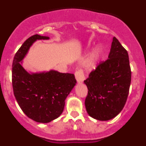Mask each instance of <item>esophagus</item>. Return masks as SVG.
Segmentation results:
<instances>
[{
  "label": "esophagus",
  "mask_w": 146,
  "mask_h": 146,
  "mask_svg": "<svg viewBox=\"0 0 146 146\" xmlns=\"http://www.w3.org/2000/svg\"><path fill=\"white\" fill-rule=\"evenodd\" d=\"M74 75H75V78L77 80V82H79V83L82 82L86 79L84 74H83V72L81 69H78V70L76 71L75 73H74Z\"/></svg>",
  "instance_id": "obj_1"
}]
</instances>
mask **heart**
<instances>
[{"mask_svg": "<svg viewBox=\"0 0 146 146\" xmlns=\"http://www.w3.org/2000/svg\"><path fill=\"white\" fill-rule=\"evenodd\" d=\"M101 50L99 48L96 49L94 52H91L84 61V67L87 70H93L96 69L101 58Z\"/></svg>", "mask_w": 146, "mask_h": 146, "instance_id": "b5f03b06", "label": "heart"}]
</instances>
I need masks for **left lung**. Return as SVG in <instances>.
<instances>
[{
    "mask_svg": "<svg viewBox=\"0 0 146 146\" xmlns=\"http://www.w3.org/2000/svg\"><path fill=\"white\" fill-rule=\"evenodd\" d=\"M131 77L128 52L113 37L108 59L100 62L84 81L88 90L85 105L89 115L108 121L119 114L128 97Z\"/></svg>",
    "mask_w": 146,
    "mask_h": 146,
    "instance_id": "8db88e82",
    "label": "left lung"
}]
</instances>
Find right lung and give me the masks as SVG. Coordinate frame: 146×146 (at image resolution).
<instances>
[{
  "mask_svg": "<svg viewBox=\"0 0 146 146\" xmlns=\"http://www.w3.org/2000/svg\"><path fill=\"white\" fill-rule=\"evenodd\" d=\"M40 39H49V37L33 35L15 54L12 64V87L19 106L28 118L38 123H49L63 113L66 98L77 81L73 74L55 70L30 74L22 66L20 62L33 42Z\"/></svg>",
  "mask_w": 146,
  "mask_h": 146,
  "instance_id": "1",
  "label": "right lung"
}]
</instances>
